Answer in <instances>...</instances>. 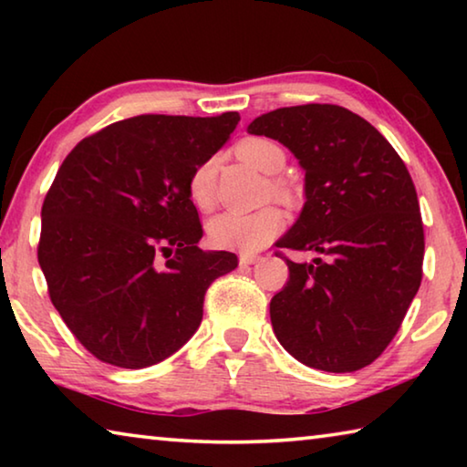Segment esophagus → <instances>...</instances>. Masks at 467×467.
Segmentation results:
<instances>
[{
    "label": "esophagus",
    "mask_w": 467,
    "mask_h": 467,
    "mask_svg": "<svg viewBox=\"0 0 467 467\" xmlns=\"http://www.w3.org/2000/svg\"><path fill=\"white\" fill-rule=\"evenodd\" d=\"M257 262H262V257L251 255V253H243V255L239 257V264L241 265H253V264H257Z\"/></svg>",
    "instance_id": "34e87169"
}]
</instances>
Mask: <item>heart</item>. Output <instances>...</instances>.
Instances as JSON below:
<instances>
[{"label":"heart","instance_id":"obj_1","mask_svg":"<svg viewBox=\"0 0 467 467\" xmlns=\"http://www.w3.org/2000/svg\"><path fill=\"white\" fill-rule=\"evenodd\" d=\"M236 156L249 167L257 169L264 175H278L286 167V154L272 140L265 138H247L236 146ZM214 183H216V158L202 162L192 177H189V197L195 208L210 210L214 205ZM274 195L286 197L288 187L284 181H270ZM284 214L275 205H267L251 214L243 212H223L208 223L210 239L218 247L239 249V251H257L265 247L275 234L282 231Z\"/></svg>","mask_w":467,"mask_h":467}]
</instances>
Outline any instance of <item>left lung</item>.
Masks as SVG:
<instances>
[{
    "mask_svg": "<svg viewBox=\"0 0 467 467\" xmlns=\"http://www.w3.org/2000/svg\"><path fill=\"white\" fill-rule=\"evenodd\" d=\"M249 133L278 140L305 171L303 212L275 247L290 278L270 303L278 342L298 362L352 373L381 357L420 288L424 231L404 161L373 125L337 105L257 117Z\"/></svg>",
    "mask_w": 467,
    "mask_h": 467,
    "instance_id": "8db88e82",
    "label": "left lung"
}]
</instances>
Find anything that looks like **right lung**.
I'll return each instance as SVG.
<instances>
[{"label": "right lung", "mask_w": 467, "mask_h": 467, "mask_svg": "<svg viewBox=\"0 0 467 467\" xmlns=\"http://www.w3.org/2000/svg\"><path fill=\"white\" fill-rule=\"evenodd\" d=\"M239 113L138 115L84 138L43 202L38 264L69 331L99 360L144 368L202 323L203 296L239 265L202 251L189 177L231 138Z\"/></svg>", "instance_id": "1"}]
</instances>
